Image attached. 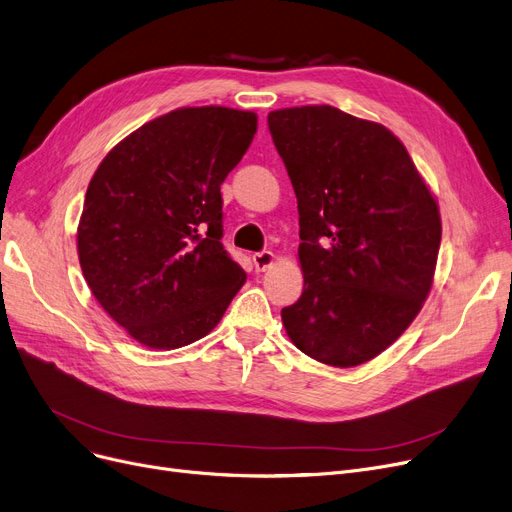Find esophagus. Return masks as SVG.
<instances>
[{"instance_id":"esophagus-1","label":"esophagus","mask_w":512,"mask_h":512,"mask_svg":"<svg viewBox=\"0 0 512 512\" xmlns=\"http://www.w3.org/2000/svg\"><path fill=\"white\" fill-rule=\"evenodd\" d=\"M253 263H255L257 272L268 270L270 265L274 263V253H272V251H259V253H255V255H253Z\"/></svg>"}]
</instances>
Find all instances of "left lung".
<instances>
[{
  "label": "left lung",
  "instance_id": "1",
  "mask_svg": "<svg viewBox=\"0 0 512 512\" xmlns=\"http://www.w3.org/2000/svg\"><path fill=\"white\" fill-rule=\"evenodd\" d=\"M299 209L303 293L282 309L297 349L360 366L412 324L441 242L433 194L393 133L335 106L268 115Z\"/></svg>",
  "mask_w": 512,
  "mask_h": 512
}]
</instances>
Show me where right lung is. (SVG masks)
<instances>
[{
	"label": "right lung",
	"mask_w": 512,
	"mask_h": 512,
	"mask_svg": "<svg viewBox=\"0 0 512 512\" xmlns=\"http://www.w3.org/2000/svg\"><path fill=\"white\" fill-rule=\"evenodd\" d=\"M255 131L249 110L177 108L133 131L96 169L79 263L106 314L138 343L177 349L203 339L247 280L221 244V184Z\"/></svg>",
	"instance_id": "obj_1"
}]
</instances>
